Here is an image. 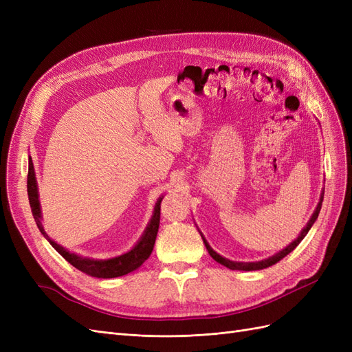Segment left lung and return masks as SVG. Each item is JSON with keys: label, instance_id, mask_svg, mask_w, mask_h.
I'll list each match as a JSON object with an SVG mask.
<instances>
[{"label": "left lung", "instance_id": "1", "mask_svg": "<svg viewBox=\"0 0 352 352\" xmlns=\"http://www.w3.org/2000/svg\"><path fill=\"white\" fill-rule=\"evenodd\" d=\"M323 195H324V192L322 194V197H320V202H318V206H317V208H316V211H314V214L311 216L310 221H308V225L305 226V229L301 232V235L298 236V238H296L291 245H287V247H286L285 250H282V251H280V252H278V254H274L273 257H270V258H265V260H261V261H257V263H238V261H230V260H228V258H225V257H221V255H219L216 251H212V248L210 247V245L207 243V241H206L204 238H202V241H204L206 247H207V251H208V254L211 255V257L214 258L217 263H220V264L225 265V267H228V269H232V270L251 272V270H263V269H265V267H270V265H273V264H276L278 261H280L283 257H286L287 254L292 252V251L298 247V245H300V242L305 238V235L308 233V230L311 229L313 223L317 220V217H318V212H320L322 202H323Z\"/></svg>", "mask_w": 352, "mask_h": 352}]
</instances>
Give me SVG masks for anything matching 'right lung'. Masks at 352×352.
Listing matches in <instances>:
<instances>
[{
	"instance_id": "right-lung-1",
	"label": "right lung",
	"mask_w": 352,
	"mask_h": 352,
	"mask_svg": "<svg viewBox=\"0 0 352 352\" xmlns=\"http://www.w3.org/2000/svg\"><path fill=\"white\" fill-rule=\"evenodd\" d=\"M28 195H29V204L32 208V214H34L36 226L39 228L42 235L48 239V242L52 245V248H54L66 261H69L73 267H76L78 270L87 273L88 276H92V278L111 279V278H119V276L131 273L140 267V265L148 257H150V254L153 252L155 238H157V232H158V225H160V204H162L163 198H160L157 201L150 225H148L144 236L141 238L140 242H138V245H135L133 250L120 255V257L110 258V260H91V258H83V257H78V255H74V254H70L69 251L60 247L58 243L50 239L44 228H42L35 170H34V163H32L30 157H29V170H28Z\"/></svg>"
}]
</instances>
